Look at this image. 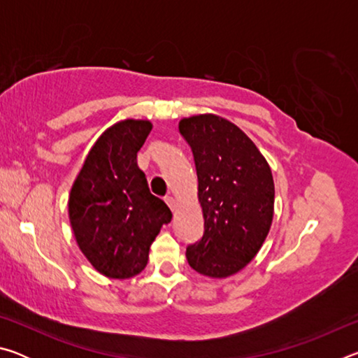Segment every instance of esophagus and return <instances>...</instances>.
Returning a JSON list of instances; mask_svg holds the SVG:
<instances>
[{"mask_svg": "<svg viewBox=\"0 0 358 358\" xmlns=\"http://www.w3.org/2000/svg\"><path fill=\"white\" fill-rule=\"evenodd\" d=\"M166 203L169 205V208H171L172 211H175V208H177V201H175V199H173L172 196L166 197Z\"/></svg>", "mask_w": 358, "mask_h": 358, "instance_id": "1", "label": "esophagus"}]
</instances>
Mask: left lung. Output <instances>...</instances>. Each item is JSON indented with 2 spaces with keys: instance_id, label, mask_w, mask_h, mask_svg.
<instances>
[{
  "instance_id": "1",
  "label": "left lung",
  "mask_w": 358,
  "mask_h": 358,
  "mask_svg": "<svg viewBox=\"0 0 358 358\" xmlns=\"http://www.w3.org/2000/svg\"><path fill=\"white\" fill-rule=\"evenodd\" d=\"M181 136L192 150L203 237L186 248L192 270L224 280L256 257L275 215L271 169L250 137L215 113L181 118Z\"/></svg>"
}]
</instances>
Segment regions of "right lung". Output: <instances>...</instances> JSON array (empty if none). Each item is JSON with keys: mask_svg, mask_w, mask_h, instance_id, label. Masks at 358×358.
Masks as SVG:
<instances>
[{"mask_svg": "<svg viewBox=\"0 0 358 358\" xmlns=\"http://www.w3.org/2000/svg\"><path fill=\"white\" fill-rule=\"evenodd\" d=\"M153 129L150 120L128 118L99 136L69 192V221L83 256L101 275L128 280L148 262L150 246L172 213L155 197L137 166Z\"/></svg>", "mask_w": 358, "mask_h": 358, "instance_id": "1", "label": "right lung"}]
</instances>
